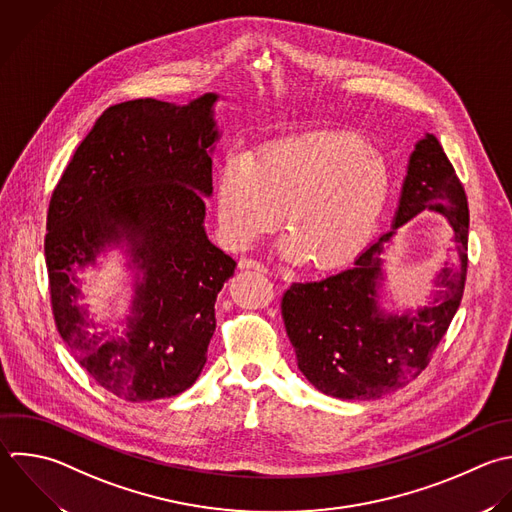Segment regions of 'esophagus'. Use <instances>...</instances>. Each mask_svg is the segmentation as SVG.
Segmentation results:
<instances>
[{"label": "esophagus", "instance_id": "esophagus-1", "mask_svg": "<svg viewBox=\"0 0 512 512\" xmlns=\"http://www.w3.org/2000/svg\"><path fill=\"white\" fill-rule=\"evenodd\" d=\"M238 268H240V270H256V272H264V274L268 272V268H266L264 264H260V262L252 260V258H240Z\"/></svg>", "mask_w": 512, "mask_h": 512}]
</instances>
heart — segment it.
I'll use <instances>...</instances> for the list:
<instances>
[{
    "mask_svg": "<svg viewBox=\"0 0 512 512\" xmlns=\"http://www.w3.org/2000/svg\"><path fill=\"white\" fill-rule=\"evenodd\" d=\"M390 196L380 150L344 132H308L232 158L218 174L216 218L226 244L246 250L278 224L280 250L314 268H338L368 244Z\"/></svg>",
    "mask_w": 512,
    "mask_h": 512,
    "instance_id": "obj_1",
    "label": "heart"
}]
</instances>
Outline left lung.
I'll use <instances>...</instances> for the list:
<instances>
[{
    "mask_svg": "<svg viewBox=\"0 0 512 512\" xmlns=\"http://www.w3.org/2000/svg\"><path fill=\"white\" fill-rule=\"evenodd\" d=\"M422 211L442 213L459 258L435 277L428 307L386 313L379 306L383 254L395 230ZM468 244L466 194L432 134L408 158L392 228L346 270L316 282H294L282 296V318L300 372L320 392L342 400L382 398L414 380L446 334L464 292Z\"/></svg>",
    "mask_w": 512,
    "mask_h": 512,
    "instance_id": "8db88e82",
    "label": "left lung"
}]
</instances>
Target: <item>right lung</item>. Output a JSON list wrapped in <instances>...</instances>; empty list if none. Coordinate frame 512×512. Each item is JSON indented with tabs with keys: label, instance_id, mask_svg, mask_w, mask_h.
<instances>
[{
	"label": "right lung",
	"instance_id": "add662e5",
	"mask_svg": "<svg viewBox=\"0 0 512 512\" xmlns=\"http://www.w3.org/2000/svg\"><path fill=\"white\" fill-rule=\"evenodd\" d=\"M218 98L108 108L52 194L44 248L58 332L88 374L128 402L170 398L196 382L216 330V296L236 268L204 228ZM108 247L124 249L135 270L120 337L98 335L77 304L75 270Z\"/></svg>",
	"mask_w": 512,
	"mask_h": 512
}]
</instances>
